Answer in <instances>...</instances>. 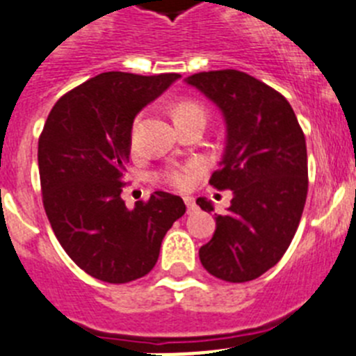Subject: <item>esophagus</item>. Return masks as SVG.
<instances>
[{
  "instance_id": "obj_1",
  "label": "esophagus",
  "mask_w": 356,
  "mask_h": 356,
  "mask_svg": "<svg viewBox=\"0 0 356 356\" xmlns=\"http://www.w3.org/2000/svg\"><path fill=\"white\" fill-rule=\"evenodd\" d=\"M184 201H185V205H187V212H188V213L194 212V210H196V203H194V197L185 196Z\"/></svg>"
}]
</instances>
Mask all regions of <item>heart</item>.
<instances>
[{
  "label": "heart",
  "instance_id": "b5f03b06",
  "mask_svg": "<svg viewBox=\"0 0 356 356\" xmlns=\"http://www.w3.org/2000/svg\"><path fill=\"white\" fill-rule=\"evenodd\" d=\"M188 114H203V110L197 105H193V103H181L175 108V119L185 118ZM140 119L137 118L134 122V128H131V137H137V131H139ZM203 165L200 162H191L185 163V165H178V168H169L163 169V171L156 172L155 180H162L163 184H169L171 187L176 188H188L193 185L194 178L201 172Z\"/></svg>",
  "mask_w": 356,
  "mask_h": 356
}]
</instances>
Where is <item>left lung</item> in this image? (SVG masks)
I'll use <instances>...</instances> for the list:
<instances>
[{
	"mask_svg": "<svg viewBox=\"0 0 356 356\" xmlns=\"http://www.w3.org/2000/svg\"><path fill=\"white\" fill-rule=\"evenodd\" d=\"M185 81L222 112L226 146L210 185L234 191L200 260L216 278L250 282L280 262L300 226L308 191L303 130L287 99L246 72H197ZM196 203L213 210L205 197Z\"/></svg>",
	"mask_w": 356,
	"mask_h": 356,
	"instance_id": "left-lung-1",
	"label": "left lung"
}]
</instances>
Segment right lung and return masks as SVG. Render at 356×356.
I'll use <instances>...</instances> for the list:
<instances>
[{
    "label": "right lung",
    "instance_id": "obj_1",
    "mask_svg": "<svg viewBox=\"0 0 356 356\" xmlns=\"http://www.w3.org/2000/svg\"><path fill=\"white\" fill-rule=\"evenodd\" d=\"M178 78L102 72L55 103L39 137L49 225L72 262L102 282L128 284L147 275L162 238L185 213L184 200L163 191L131 210L121 197L135 115Z\"/></svg>",
    "mask_w": 356,
    "mask_h": 356
}]
</instances>
